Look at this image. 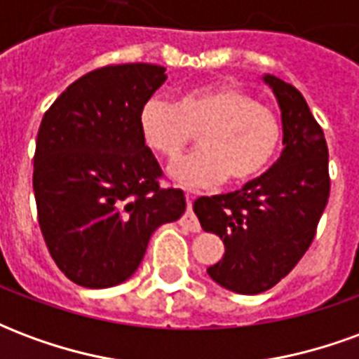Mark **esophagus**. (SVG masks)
Instances as JSON below:
<instances>
[{
  "mask_svg": "<svg viewBox=\"0 0 359 359\" xmlns=\"http://www.w3.org/2000/svg\"><path fill=\"white\" fill-rule=\"evenodd\" d=\"M187 200H188V208H187V211H184L182 219H180V225H184L188 231H192V233H200V231H202V226H200V221H198V217L194 215V211H192V202H194V196L187 194Z\"/></svg>",
  "mask_w": 359,
  "mask_h": 359,
  "instance_id": "esophagus-1",
  "label": "esophagus"
}]
</instances>
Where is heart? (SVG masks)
<instances>
[{
  "label": "heart",
  "instance_id": "b5f03b06",
  "mask_svg": "<svg viewBox=\"0 0 359 359\" xmlns=\"http://www.w3.org/2000/svg\"><path fill=\"white\" fill-rule=\"evenodd\" d=\"M138 125L144 142L163 157H177L200 134L202 149L169 167L172 179L190 187L226 177L238 184L256 179L275 161L283 142L277 115L233 84L188 90L177 103L151 95Z\"/></svg>",
  "mask_w": 359,
  "mask_h": 359
}]
</instances>
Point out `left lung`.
<instances>
[{"mask_svg":"<svg viewBox=\"0 0 359 359\" xmlns=\"http://www.w3.org/2000/svg\"><path fill=\"white\" fill-rule=\"evenodd\" d=\"M264 81L283 115L285 149L277 163L241 190L194 202L203 231L225 244L221 262L208 273L238 294L265 292L294 269L316 238L331 192L323 128L304 95L273 74Z\"/></svg>","mask_w":359,"mask_h":359,"instance_id":"8db88e82","label":"left lung"}]
</instances>
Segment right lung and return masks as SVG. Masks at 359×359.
Listing matches in <instances>:
<instances>
[{"mask_svg":"<svg viewBox=\"0 0 359 359\" xmlns=\"http://www.w3.org/2000/svg\"><path fill=\"white\" fill-rule=\"evenodd\" d=\"M165 67L107 65L90 71L46 111L34 154L38 223L53 262L86 288L121 285L138 269L157 226L184 213L179 188L142 138L140 109Z\"/></svg>","mask_w":359,"mask_h":359,"instance_id":"1","label":"right lung"}]
</instances>
